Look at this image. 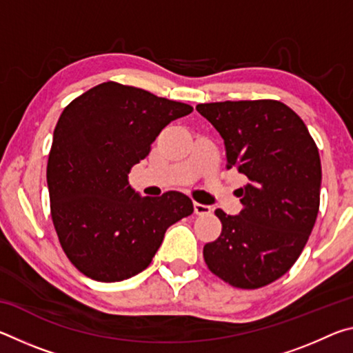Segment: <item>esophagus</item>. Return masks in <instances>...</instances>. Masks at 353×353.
Returning a JSON list of instances; mask_svg holds the SVG:
<instances>
[{
  "mask_svg": "<svg viewBox=\"0 0 353 353\" xmlns=\"http://www.w3.org/2000/svg\"><path fill=\"white\" fill-rule=\"evenodd\" d=\"M194 213L199 214V216H204V214H210L212 213V207L205 205V204H199V202H194Z\"/></svg>",
  "mask_w": 353,
  "mask_h": 353,
  "instance_id": "obj_1",
  "label": "esophagus"
}]
</instances>
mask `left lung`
I'll return each mask as SVG.
<instances>
[{"instance_id":"left-lung-1","label":"left lung","mask_w":353,"mask_h":353,"mask_svg":"<svg viewBox=\"0 0 353 353\" xmlns=\"http://www.w3.org/2000/svg\"><path fill=\"white\" fill-rule=\"evenodd\" d=\"M223 137L227 170L248 177L243 210L221 208L218 240L204 246L208 270L241 290L266 286L290 271L319 212L321 159L305 123L276 99L196 105Z\"/></svg>"}]
</instances>
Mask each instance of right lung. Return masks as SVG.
<instances>
[{"label":"right lung","instance_id":"right-lung-1","mask_svg":"<svg viewBox=\"0 0 353 353\" xmlns=\"http://www.w3.org/2000/svg\"><path fill=\"white\" fill-rule=\"evenodd\" d=\"M191 112L188 104L113 81L63 109L46 181L59 241L83 276L110 283L146 270L166 229L193 213L183 193L141 198L128 176L166 124Z\"/></svg>","mask_w":353,"mask_h":353}]
</instances>
